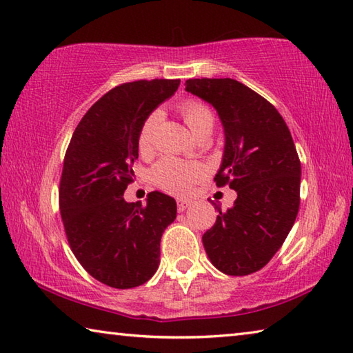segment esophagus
<instances>
[{"label": "esophagus", "mask_w": 353, "mask_h": 353, "mask_svg": "<svg viewBox=\"0 0 353 353\" xmlns=\"http://www.w3.org/2000/svg\"><path fill=\"white\" fill-rule=\"evenodd\" d=\"M190 204H192L190 199H188V198H179V199H178V210H179V212H184L185 209L190 208Z\"/></svg>", "instance_id": "34e87169"}]
</instances>
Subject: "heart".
I'll list each match as a JSON object with an SVG mask.
<instances>
[{"mask_svg": "<svg viewBox=\"0 0 353 353\" xmlns=\"http://www.w3.org/2000/svg\"><path fill=\"white\" fill-rule=\"evenodd\" d=\"M181 115L195 137L204 129L214 128V115H212L208 105L201 101L190 99V101L183 103ZM159 119H161V114L158 110L152 112L144 119L138 135V148L143 154H149L154 148ZM204 175L205 169L203 164L196 161H184V159L178 158H164L152 169V181L170 194H184L190 189L192 184L201 179Z\"/></svg>", "mask_w": 353, "mask_h": 353, "instance_id": "obj_1", "label": "heart"}]
</instances>
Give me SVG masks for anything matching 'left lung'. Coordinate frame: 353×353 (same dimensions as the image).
Masks as SVG:
<instances>
[{
  "instance_id": "left-lung-1",
  "label": "left lung",
  "mask_w": 353,
  "mask_h": 353,
  "mask_svg": "<svg viewBox=\"0 0 353 353\" xmlns=\"http://www.w3.org/2000/svg\"><path fill=\"white\" fill-rule=\"evenodd\" d=\"M185 92L216 110L224 152L216 185L236 192L203 235L210 263L225 275L263 269L289 235L300 208L301 164L288 124L274 105L232 78H195Z\"/></svg>"
}]
</instances>
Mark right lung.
Returning a JSON list of instances; mask_svg holds the SVG:
<instances>
[{
  "mask_svg": "<svg viewBox=\"0 0 353 353\" xmlns=\"http://www.w3.org/2000/svg\"><path fill=\"white\" fill-rule=\"evenodd\" d=\"M179 79L118 85L92 105L65 152L59 210L70 249L89 274L109 288L132 289L159 265L163 232L176 218V201L150 192L128 203L134 181L138 135L144 119L175 94Z\"/></svg>",
  "mask_w": 353,
  "mask_h": 353,
  "instance_id": "add662e5",
  "label": "right lung"
}]
</instances>
